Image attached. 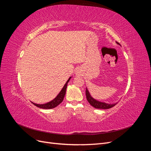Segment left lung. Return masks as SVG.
<instances>
[{
  "mask_svg": "<svg viewBox=\"0 0 151 151\" xmlns=\"http://www.w3.org/2000/svg\"><path fill=\"white\" fill-rule=\"evenodd\" d=\"M117 44L120 45L118 42H116ZM86 98L88 101L89 103V104L93 106L94 108H98V109H109L111 108L112 107H113L116 104V103L115 104H108V103H103V102H101V101H98L97 100H96L95 99H94L92 96H91V94H89V91L88 90V89L86 88Z\"/></svg>",
  "mask_w": 151,
  "mask_h": 151,
  "instance_id": "1",
  "label": "left lung"
}]
</instances>
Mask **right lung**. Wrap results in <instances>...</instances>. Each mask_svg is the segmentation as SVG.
Returning <instances> with one entry per match:
<instances>
[{"label":"right lung","mask_w":151,"mask_h":151,"mask_svg":"<svg viewBox=\"0 0 151 151\" xmlns=\"http://www.w3.org/2000/svg\"><path fill=\"white\" fill-rule=\"evenodd\" d=\"M71 78V77H70L69 79L67 80V81L66 82L65 84L64 85V86L63 87L62 89L61 90V91L59 94L57 96V97L55 98H54L52 101H50L47 103H45V104H36L32 102L34 105H35L36 106H37L38 108H42V109H52L55 108L56 106H57L59 104H60L62 101L63 100V98H64V96L65 95V93H66V89H67V84L68 83V81H70Z\"/></svg>","instance_id":"1"}]
</instances>
